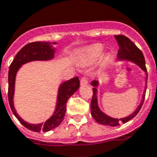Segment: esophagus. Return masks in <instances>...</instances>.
<instances>
[{
	"label": "esophagus",
	"instance_id": "obj_1",
	"mask_svg": "<svg viewBox=\"0 0 157 157\" xmlns=\"http://www.w3.org/2000/svg\"><path fill=\"white\" fill-rule=\"evenodd\" d=\"M86 84H88V79H87L86 77H82V78L81 79V85H86Z\"/></svg>",
	"mask_w": 157,
	"mask_h": 157
}]
</instances>
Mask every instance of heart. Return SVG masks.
<instances>
[{"mask_svg":"<svg viewBox=\"0 0 157 157\" xmlns=\"http://www.w3.org/2000/svg\"><path fill=\"white\" fill-rule=\"evenodd\" d=\"M104 46L101 44H93L81 50V59L84 62L91 63L97 60L103 52Z\"/></svg>","mask_w":157,"mask_h":157,"instance_id":"b5f03b06","label":"heart"}]
</instances>
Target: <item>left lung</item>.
Here are the masks:
<instances>
[{
  "instance_id": "obj_1",
  "label": "left lung",
  "mask_w": 157,
  "mask_h": 157,
  "mask_svg": "<svg viewBox=\"0 0 157 157\" xmlns=\"http://www.w3.org/2000/svg\"><path fill=\"white\" fill-rule=\"evenodd\" d=\"M115 38L117 43H118V45H119V50H118V52H117V59H118V60H128V61H130V62L137 64L138 66L145 72L146 86L144 91L143 96H142L141 102H140V104L136 108L135 111L132 113L131 115L128 116V117L117 119V118H113V117L108 116L107 114H105V113L101 111V109L99 108L98 101H97V89L99 85V81H93L91 82L92 86H93V95L92 101H91V114H92V117L100 124L112 126V127L120 125L121 123H126L128 121L132 119L133 117H135L136 114L139 113V111L140 110V108H141L142 105L144 103V101L145 91L146 89H147V80H148V77H147L148 74H147V69H146L145 66V60H144V55L141 51L127 36H124V35H117V36H115Z\"/></svg>"
}]
</instances>
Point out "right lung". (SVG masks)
<instances>
[{
	"label": "right lung",
	"instance_id": "1",
	"mask_svg": "<svg viewBox=\"0 0 157 157\" xmlns=\"http://www.w3.org/2000/svg\"><path fill=\"white\" fill-rule=\"evenodd\" d=\"M56 42H32L26 44L20 50L16 55L15 58L9 66V91L8 97L12 112L18 121L28 129L31 131L40 132H48L60 125L64 120L66 112V104L68 100L72 95L78 90L80 87V81L78 76L72 78L65 82L62 83L58 89L57 100H56V109L52 117H50L44 123L30 124L24 121L17 113L13 104L14 90H15V81L17 72L20 68L26 63L35 60H52L55 56L56 48H53V44Z\"/></svg>",
	"mask_w": 157,
	"mask_h": 157
}]
</instances>
